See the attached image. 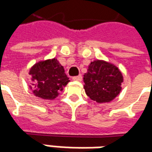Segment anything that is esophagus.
<instances>
[{
  "mask_svg": "<svg viewBox=\"0 0 152 152\" xmlns=\"http://www.w3.org/2000/svg\"><path fill=\"white\" fill-rule=\"evenodd\" d=\"M72 80H77V81H80V80H82V76H81V75H79V76H73Z\"/></svg>",
  "mask_w": 152,
  "mask_h": 152,
  "instance_id": "obj_1",
  "label": "esophagus"
}]
</instances>
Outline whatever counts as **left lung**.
<instances>
[{
  "mask_svg": "<svg viewBox=\"0 0 152 152\" xmlns=\"http://www.w3.org/2000/svg\"><path fill=\"white\" fill-rule=\"evenodd\" d=\"M84 89L87 95L97 102H108L121 90L123 76L117 67L105 61L97 60L89 64L84 75Z\"/></svg>",
  "mask_w": 152,
  "mask_h": 152,
  "instance_id": "left-lung-1",
  "label": "left lung"
}]
</instances>
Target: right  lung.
Returning <instances> with one entry per match:
<instances>
[{
	"label": "right lung",
	"instance_id": "add662e5",
	"mask_svg": "<svg viewBox=\"0 0 152 152\" xmlns=\"http://www.w3.org/2000/svg\"><path fill=\"white\" fill-rule=\"evenodd\" d=\"M64 72L55 58L36 63L29 72L33 94L43 99H55L70 81Z\"/></svg>",
	"mask_w": 152,
	"mask_h": 152
}]
</instances>
